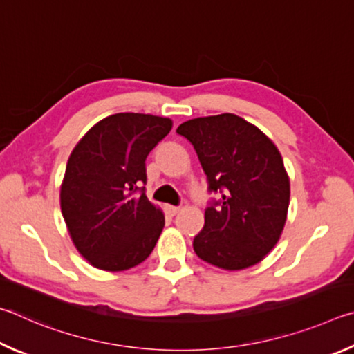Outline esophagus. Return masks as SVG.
<instances>
[{
    "label": "esophagus",
    "instance_id": "obj_1",
    "mask_svg": "<svg viewBox=\"0 0 354 354\" xmlns=\"http://www.w3.org/2000/svg\"><path fill=\"white\" fill-rule=\"evenodd\" d=\"M165 212L169 214V216H176L178 212H180V208L178 207H174V205H166L165 207Z\"/></svg>",
    "mask_w": 354,
    "mask_h": 354
}]
</instances>
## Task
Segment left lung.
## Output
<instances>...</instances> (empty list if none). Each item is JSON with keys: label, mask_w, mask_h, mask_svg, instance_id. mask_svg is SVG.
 Instances as JSON below:
<instances>
[{"label": "left lung", "mask_w": 354, "mask_h": 354, "mask_svg": "<svg viewBox=\"0 0 354 354\" xmlns=\"http://www.w3.org/2000/svg\"><path fill=\"white\" fill-rule=\"evenodd\" d=\"M177 133L194 146L209 193L219 194L193 241L196 255L224 270L255 266L274 249L286 222L290 188L281 153L233 113L194 118Z\"/></svg>", "instance_id": "left-lung-1"}]
</instances>
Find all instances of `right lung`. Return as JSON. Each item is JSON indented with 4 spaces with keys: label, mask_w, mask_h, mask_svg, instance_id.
Returning a JSON list of instances; mask_svg holds the SVG:
<instances>
[{
    "label": "right lung",
    "mask_w": 354,
    "mask_h": 354,
    "mask_svg": "<svg viewBox=\"0 0 354 354\" xmlns=\"http://www.w3.org/2000/svg\"><path fill=\"white\" fill-rule=\"evenodd\" d=\"M171 129L169 118L116 113L73 149L60 208L74 245L95 268H135L157 244L165 216L145 194L146 158Z\"/></svg>",
    "instance_id": "1"
}]
</instances>
